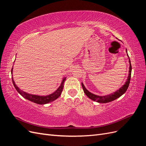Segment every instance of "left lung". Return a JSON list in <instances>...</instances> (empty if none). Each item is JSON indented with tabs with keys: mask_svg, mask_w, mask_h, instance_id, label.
I'll return each mask as SVG.
<instances>
[{
	"mask_svg": "<svg viewBox=\"0 0 146 146\" xmlns=\"http://www.w3.org/2000/svg\"><path fill=\"white\" fill-rule=\"evenodd\" d=\"M126 52L127 53V49H126ZM127 56H129V55L127 54ZM129 63H130V68H129V76H128V78H127L126 82L125 83L124 85H123L120 88V89L118 90L116 92H113V93L110 94L109 95L100 96L95 95L94 94L91 93V92H90V91H88L86 89V88L85 87V86H84L83 84L82 83V86L83 90L84 92H85V94L91 100L98 102H99V103H102V104L108 103V102H111L113 100H114L115 99L119 98V97H121L122 94L125 93V92H126V91L128 89V87H129V86L130 82V78H131V65L130 58H129Z\"/></svg>",
	"mask_w": 146,
	"mask_h": 146,
	"instance_id": "left-lung-1",
	"label": "left lung"
}]
</instances>
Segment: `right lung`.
I'll return each instance as SVG.
<instances>
[{
	"label": "right lung",
	"mask_w": 146,
	"mask_h": 146,
	"mask_svg": "<svg viewBox=\"0 0 146 146\" xmlns=\"http://www.w3.org/2000/svg\"><path fill=\"white\" fill-rule=\"evenodd\" d=\"M12 71H13V68L11 69V74H12ZM65 80H66V77L63 78V80L62 82H61L60 87L56 90V91H55L54 92H53L52 94L48 96H40L33 95V94L26 93V92H24L23 91L21 90L16 85L15 81L13 80V77H12V82L13 83V85H14L15 88H16V91L18 92L22 96L24 97V98H25L26 99H28L30 101L33 102H35L38 104H41V105L51 102L54 101L57 98H59L61 94V92L63 91V86H64V82H65Z\"/></svg>",
	"instance_id": "add662e5"
}]
</instances>
